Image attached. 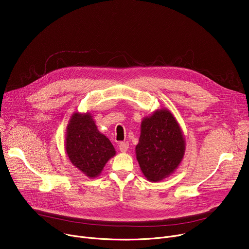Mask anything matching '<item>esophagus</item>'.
<instances>
[{"label": "esophagus", "instance_id": "obj_1", "mask_svg": "<svg viewBox=\"0 0 249 249\" xmlns=\"http://www.w3.org/2000/svg\"><path fill=\"white\" fill-rule=\"evenodd\" d=\"M129 148V143L128 142H121L119 144V149L121 152H126Z\"/></svg>", "mask_w": 249, "mask_h": 249}]
</instances>
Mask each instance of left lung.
<instances>
[{
	"instance_id": "8db88e82",
	"label": "left lung",
	"mask_w": 249,
	"mask_h": 249,
	"mask_svg": "<svg viewBox=\"0 0 249 249\" xmlns=\"http://www.w3.org/2000/svg\"><path fill=\"white\" fill-rule=\"evenodd\" d=\"M186 141L176 117L158 109L141 121L136 159L147 180L156 182L176 172L184 159Z\"/></svg>"
}]
</instances>
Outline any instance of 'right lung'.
<instances>
[{
    "label": "right lung",
    "mask_w": 249,
    "mask_h": 249,
    "mask_svg": "<svg viewBox=\"0 0 249 249\" xmlns=\"http://www.w3.org/2000/svg\"><path fill=\"white\" fill-rule=\"evenodd\" d=\"M65 151L71 162L89 178L100 176L116 154L111 141L102 134L89 112H74L65 134Z\"/></svg>",
    "instance_id": "1"
}]
</instances>
